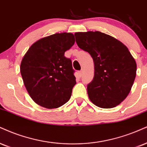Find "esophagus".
I'll list each match as a JSON object with an SVG mask.
<instances>
[{
	"instance_id": "34e87169",
	"label": "esophagus",
	"mask_w": 147,
	"mask_h": 147,
	"mask_svg": "<svg viewBox=\"0 0 147 147\" xmlns=\"http://www.w3.org/2000/svg\"><path fill=\"white\" fill-rule=\"evenodd\" d=\"M78 75L79 77H81L83 75V70H80V71L78 72Z\"/></svg>"
}]
</instances>
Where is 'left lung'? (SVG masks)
I'll return each instance as SVG.
<instances>
[{
    "label": "left lung",
    "mask_w": 147,
    "mask_h": 147,
    "mask_svg": "<svg viewBox=\"0 0 147 147\" xmlns=\"http://www.w3.org/2000/svg\"><path fill=\"white\" fill-rule=\"evenodd\" d=\"M80 49L94 61V75L88 85V96L100 108H113L130 92L137 65L127 47L117 39L100 31L75 33Z\"/></svg>",
    "instance_id": "obj_1"
}]
</instances>
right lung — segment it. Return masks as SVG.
Masks as SVG:
<instances>
[{"instance_id":"right-lung-1","label":"right lung","mask_w":147,"mask_h":147,"mask_svg":"<svg viewBox=\"0 0 147 147\" xmlns=\"http://www.w3.org/2000/svg\"><path fill=\"white\" fill-rule=\"evenodd\" d=\"M75 42L71 33H55L33 43L23 57L20 64L23 82L38 105L57 108L70 98L76 78L71 60L64 53Z\"/></svg>"}]
</instances>
